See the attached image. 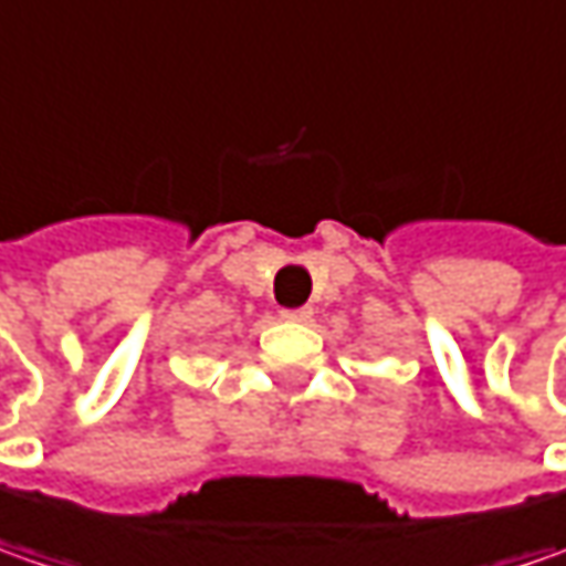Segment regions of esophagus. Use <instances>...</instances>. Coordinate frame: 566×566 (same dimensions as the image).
Segmentation results:
<instances>
[{
  "instance_id": "obj_1",
  "label": "esophagus",
  "mask_w": 566,
  "mask_h": 566,
  "mask_svg": "<svg viewBox=\"0 0 566 566\" xmlns=\"http://www.w3.org/2000/svg\"><path fill=\"white\" fill-rule=\"evenodd\" d=\"M312 315H315L312 308H286V312H283V317H286V321H295V324H308Z\"/></svg>"
}]
</instances>
